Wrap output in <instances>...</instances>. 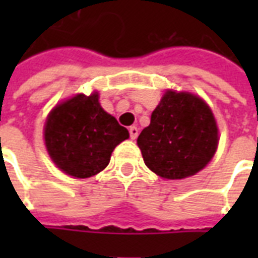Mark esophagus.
Masks as SVG:
<instances>
[{
	"mask_svg": "<svg viewBox=\"0 0 258 258\" xmlns=\"http://www.w3.org/2000/svg\"><path fill=\"white\" fill-rule=\"evenodd\" d=\"M128 131H130V137H131V139H137L138 134H139V130H138L135 125H133V127H130Z\"/></svg>",
	"mask_w": 258,
	"mask_h": 258,
	"instance_id": "34e87169",
	"label": "esophagus"
}]
</instances>
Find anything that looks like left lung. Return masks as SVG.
<instances>
[{
	"label": "left lung",
	"instance_id": "8db88e82",
	"mask_svg": "<svg viewBox=\"0 0 258 258\" xmlns=\"http://www.w3.org/2000/svg\"><path fill=\"white\" fill-rule=\"evenodd\" d=\"M212 109L190 92L166 91L138 137L146 166L166 179H183L204 169L218 146Z\"/></svg>",
	"mask_w": 258,
	"mask_h": 258
}]
</instances>
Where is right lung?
Here are the masks:
<instances>
[{
	"mask_svg": "<svg viewBox=\"0 0 258 258\" xmlns=\"http://www.w3.org/2000/svg\"><path fill=\"white\" fill-rule=\"evenodd\" d=\"M127 128L101 108L99 93H78L57 104L44 125L50 159L74 178H89L104 170L119 143L128 139Z\"/></svg>",
	"mask_w": 258,
	"mask_h": 258,
	"instance_id": "add662e5",
	"label": "right lung"
}]
</instances>
